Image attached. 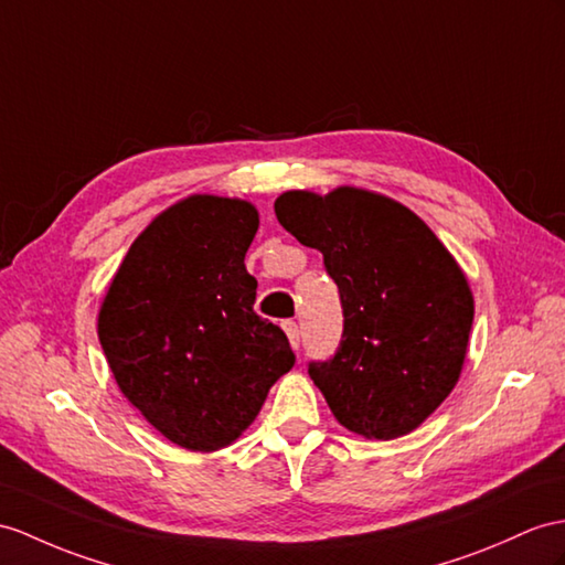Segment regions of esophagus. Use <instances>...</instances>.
Wrapping results in <instances>:
<instances>
[{
	"mask_svg": "<svg viewBox=\"0 0 565 565\" xmlns=\"http://www.w3.org/2000/svg\"><path fill=\"white\" fill-rule=\"evenodd\" d=\"M282 328H285L287 338H290V345H292L295 350H299V342H301V330H299V326H297L295 321H285Z\"/></svg>",
	"mask_w": 565,
	"mask_h": 565,
	"instance_id": "1",
	"label": "esophagus"
}]
</instances>
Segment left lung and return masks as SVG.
<instances>
[{
  "mask_svg": "<svg viewBox=\"0 0 565 565\" xmlns=\"http://www.w3.org/2000/svg\"><path fill=\"white\" fill-rule=\"evenodd\" d=\"M280 225L323 254L342 305V340L309 376L345 429L405 436L458 383L475 301L456 258L405 205L362 189L287 191Z\"/></svg>",
  "mask_w": 565,
  "mask_h": 565,
  "instance_id": "obj_1",
  "label": "left lung"
}]
</instances>
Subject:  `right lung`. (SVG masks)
I'll return each instance as SVG.
<instances>
[{
  "mask_svg": "<svg viewBox=\"0 0 565 565\" xmlns=\"http://www.w3.org/2000/svg\"><path fill=\"white\" fill-rule=\"evenodd\" d=\"M252 203L191 196L150 223L103 301L98 335L129 403L172 444L217 450L295 366L290 340L254 311L244 254Z\"/></svg>",
  "mask_w": 565,
  "mask_h": 565,
  "instance_id": "1",
  "label": "right lung"
}]
</instances>
